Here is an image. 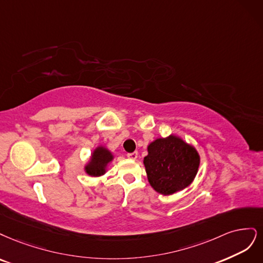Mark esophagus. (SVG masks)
I'll use <instances>...</instances> for the list:
<instances>
[{
    "mask_svg": "<svg viewBox=\"0 0 263 263\" xmlns=\"http://www.w3.org/2000/svg\"><path fill=\"white\" fill-rule=\"evenodd\" d=\"M126 156H128V158H130V159H137L138 158V152H133V153H129Z\"/></svg>",
    "mask_w": 263,
    "mask_h": 263,
    "instance_id": "34e87169",
    "label": "esophagus"
}]
</instances>
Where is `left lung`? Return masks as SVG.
<instances>
[{"mask_svg":"<svg viewBox=\"0 0 263 263\" xmlns=\"http://www.w3.org/2000/svg\"><path fill=\"white\" fill-rule=\"evenodd\" d=\"M147 152L143 163L149 184L158 193L169 196L183 190L196 178L200 155L181 138L172 134L156 139L149 143Z\"/></svg>","mask_w":263,"mask_h":263,"instance_id":"obj_1","label":"left lung"}]
</instances>
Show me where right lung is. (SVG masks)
<instances>
[{
    "mask_svg": "<svg viewBox=\"0 0 263 263\" xmlns=\"http://www.w3.org/2000/svg\"><path fill=\"white\" fill-rule=\"evenodd\" d=\"M114 155L105 146L100 145L92 151L90 159L85 166V173L91 177H99L105 175L107 166L112 162Z\"/></svg>",
    "mask_w": 263,
    "mask_h": 263,
    "instance_id": "1",
    "label": "right lung"
}]
</instances>
